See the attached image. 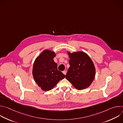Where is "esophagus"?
<instances>
[{
  "label": "esophagus",
  "mask_w": 123,
  "mask_h": 123,
  "mask_svg": "<svg viewBox=\"0 0 123 123\" xmlns=\"http://www.w3.org/2000/svg\"><path fill=\"white\" fill-rule=\"evenodd\" d=\"M62 73H63V74H64L66 75V74H67V71H64L62 72Z\"/></svg>",
  "instance_id": "34e87169"
}]
</instances>
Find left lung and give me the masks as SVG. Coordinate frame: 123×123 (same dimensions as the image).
I'll use <instances>...</instances> for the list:
<instances>
[{
    "instance_id": "1",
    "label": "left lung",
    "mask_w": 123,
    "mask_h": 123,
    "mask_svg": "<svg viewBox=\"0 0 123 123\" xmlns=\"http://www.w3.org/2000/svg\"><path fill=\"white\" fill-rule=\"evenodd\" d=\"M70 65L66 78L78 90L85 89L92 83L95 75V68L90 56L83 51H68Z\"/></svg>"
}]
</instances>
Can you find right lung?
Here are the masks:
<instances>
[{"mask_svg":"<svg viewBox=\"0 0 123 123\" xmlns=\"http://www.w3.org/2000/svg\"><path fill=\"white\" fill-rule=\"evenodd\" d=\"M56 54L48 49L43 50L35 60L32 68L33 78L41 89L49 91L65 77L57 69V64L54 61Z\"/></svg>","mask_w":123,"mask_h":123,"instance_id":"add662e5","label":"right lung"}]
</instances>
